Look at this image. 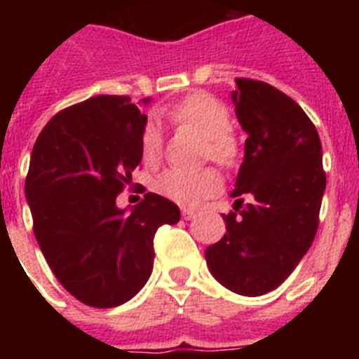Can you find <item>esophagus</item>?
<instances>
[{"instance_id":"34e87169","label":"esophagus","mask_w":359,"mask_h":359,"mask_svg":"<svg viewBox=\"0 0 359 359\" xmlns=\"http://www.w3.org/2000/svg\"><path fill=\"white\" fill-rule=\"evenodd\" d=\"M182 215H183V219H187V221H190V219H194V217H196V210H192V208H183Z\"/></svg>"}]
</instances>
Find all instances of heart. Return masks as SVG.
I'll use <instances>...</instances> for the list:
<instances>
[{
  "instance_id": "b5f03b06",
  "label": "heart",
  "mask_w": 359,
  "mask_h": 359,
  "mask_svg": "<svg viewBox=\"0 0 359 359\" xmlns=\"http://www.w3.org/2000/svg\"><path fill=\"white\" fill-rule=\"evenodd\" d=\"M165 115L172 122L194 129L207 140V156L223 167H231L239 160L241 147L236 135L231 133V115L221 100L207 93H196L182 102L165 109ZM163 136L156 120H149L142 131V156L152 163L161 154ZM156 190L165 198L196 207L203 199L217 194L221 190V177L212 169L185 170L169 169L161 172L156 180Z\"/></svg>"
}]
</instances>
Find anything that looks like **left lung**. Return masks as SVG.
<instances>
[{"label":"left lung","mask_w":359,"mask_h":359,"mask_svg":"<svg viewBox=\"0 0 359 359\" xmlns=\"http://www.w3.org/2000/svg\"><path fill=\"white\" fill-rule=\"evenodd\" d=\"M236 84L231 100L248 138L233 212L223 214L226 233L205 259L226 290L259 297L280 286L311 248L325 172L316 128L293 98L261 81Z\"/></svg>","instance_id":"left-lung-1"}]
</instances>
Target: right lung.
Returning a JSON list of instances; mask_svg holds the SVG:
<instances>
[{
  "label": "right lung",
  "mask_w": 359,
  "mask_h": 359,
  "mask_svg": "<svg viewBox=\"0 0 359 359\" xmlns=\"http://www.w3.org/2000/svg\"><path fill=\"white\" fill-rule=\"evenodd\" d=\"M145 123L129 97L98 95L57 113L32 151L34 233L57 280L86 306L131 300L151 277L156 230L180 221L177 205L152 192L129 212L116 207L142 161Z\"/></svg>",
  "instance_id": "add662e5"
}]
</instances>
